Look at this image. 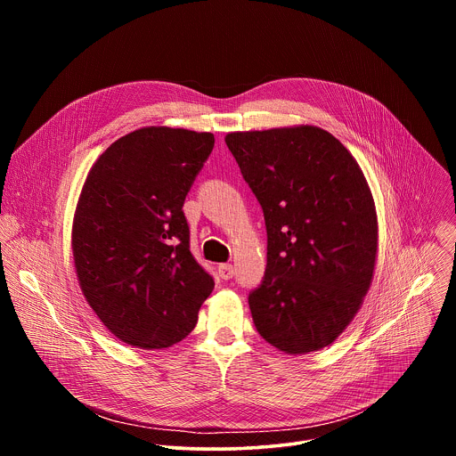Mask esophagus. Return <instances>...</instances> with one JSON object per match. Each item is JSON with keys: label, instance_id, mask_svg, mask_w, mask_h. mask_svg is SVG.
<instances>
[{"label": "esophagus", "instance_id": "esophagus-1", "mask_svg": "<svg viewBox=\"0 0 456 456\" xmlns=\"http://www.w3.org/2000/svg\"><path fill=\"white\" fill-rule=\"evenodd\" d=\"M218 274L222 280H231L234 276V267L231 264H222L218 265Z\"/></svg>", "mask_w": 456, "mask_h": 456}]
</instances>
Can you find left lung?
I'll return each instance as SVG.
<instances>
[{
    "label": "left lung",
    "instance_id": "obj_1",
    "mask_svg": "<svg viewBox=\"0 0 456 456\" xmlns=\"http://www.w3.org/2000/svg\"><path fill=\"white\" fill-rule=\"evenodd\" d=\"M264 209L265 276L248 306L257 334L285 354L339 338L370 289L377 215L350 151L315 126L225 137Z\"/></svg>",
    "mask_w": 456,
    "mask_h": 456
}]
</instances>
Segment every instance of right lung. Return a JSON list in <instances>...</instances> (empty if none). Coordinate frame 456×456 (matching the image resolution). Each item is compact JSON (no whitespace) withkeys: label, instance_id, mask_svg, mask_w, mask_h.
I'll list each match as a JSON object with an SVG mask.
<instances>
[{"label":"right lung","instance_id":"add662e5","mask_svg":"<svg viewBox=\"0 0 456 456\" xmlns=\"http://www.w3.org/2000/svg\"><path fill=\"white\" fill-rule=\"evenodd\" d=\"M213 148V134L151 126L115 141L88 173L72 231L76 271L122 343L153 350L182 341L215 289L191 254L182 211Z\"/></svg>","mask_w":456,"mask_h":456}]
</instances>
